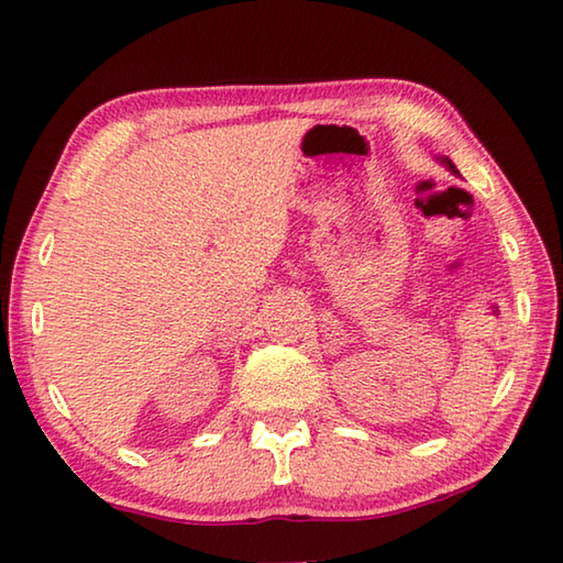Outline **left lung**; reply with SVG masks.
I'll return each mask as SVG.
<instances>
[{
	"label": "left lung",
	"instance_id": "1",
	"mask_svg": "<svg viewBox=\"0 0 563 563\" xmlns=\"http://www.w3.org/2000/svg\"><path fill=\"white\" fill-rule=\"evenodd\" d=\"M435 162H440L442 166H445V169L450 172V174H454V176H460V172H457V166L452 164V159L450 157H435Z\"/></svg>",
	"mask_w": 563,
	"mask_h": 563
}]
</instances>
